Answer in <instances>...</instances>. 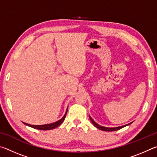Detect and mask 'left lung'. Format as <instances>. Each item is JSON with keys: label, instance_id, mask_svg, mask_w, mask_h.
<instances>
[{"label": "left lung", "instance_id": "obj_1", "mask_svg": "<svg viewBox=\"0 0 157 157\" xmlns=\"http://www.w3.org/2000/svg\"><path fill=\"white\" fill-rule=\"evenodd\" d=\"M89 118H90V120H91V123H92L93 124H94V125L95 127H96L98 129H100V130H102V131H105V132H113V131H116V130H118V129H121V128H123V127H126V126H127V125H129L130 124L132 123H132H129V124H124V125H123V126L116 127H107L101 126V125H100V124H98L97 123H95V122L94 120H93L92 118H91V117L90 116H89Z\"/></svg>", "mask_w": 157, "mask_h": 157}]
</instances>
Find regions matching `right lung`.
<instances>
[{"label": "right lung", "mask_w": 157, "mask_h": 157, "mask_svg": "<svg viewBox=\"0 0 157 157\" xmlns=\"http://www.w3.org/2000/svg\"><path fill=\"white\" fill-rule=\"evenodd\" d=\"M67 111H68V107H67V109H66V113L64 114V116H63L62 118L60 119V120L55 122V123H50V124H41V125H33V124H28V123H24L25 125L29 126L30 127H33V128L36 129L50 130V129H55V128H56V127H57L58 126H59L60 124L63 123V121H64V119L66 118V113H67Z\"/></svg>", "instance_id": "1"}]
</instances>
